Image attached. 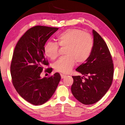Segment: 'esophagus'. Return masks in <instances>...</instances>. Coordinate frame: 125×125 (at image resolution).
I'll return each instance as SVG.
<instances>
[{"label":"esophagus","instance_id":"obj_1","mask_svg":"<svg viewBox=\"0 0 125 125\" xmlns=\"http://www.w3.org/2000/svg\"><path fill=\"white\" fill-rule=\"evenodd\" d=\"M61 78H62V79H63V78H65V77H66V75L62 74H61Z\"/></svg>","mask_w":125,"mask_h":125}]
</instances>
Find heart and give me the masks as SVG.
Wrapping results in <instances>:
<instances>
[{"label":"heart","instance_id":"heart-1","mask_svg":"<svg viewBox=\"0 0 125 125\" xmlns=\"http://www.w3.org/2000/svg\"><path fill=\"white\" fill-rule=\"evenodd\" d=\"M57 43L65 47V57L60 58L54 63L56 71L68 73L74 67L75 61L81 64L89 58L93 48V41L90 34L78 29H69L56 36ZM57 44V45H58ZM57 43L49 42L44 46L45 56L55 59L58 56L59 47Z\"/></svg>","mask_w":125,"mask_h":125}]
</instances>
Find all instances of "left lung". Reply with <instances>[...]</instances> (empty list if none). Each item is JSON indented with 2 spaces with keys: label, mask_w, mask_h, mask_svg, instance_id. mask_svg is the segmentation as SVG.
Here are the masks:
<instances>
[{
  "label": "left lung",
  "mask_w": 125,
  "mask_h": 125,
  "mask_svg": "<svg viewBox=\"0 0 125 125\" xmlns=\"http://www.w3.org/2000/svg\"><path fill=\"white\" fill-rule=\"evenodd\" d=\"M93 35L91 54L86 62L75 70L83 77H88L72 76L73 83L71 92L78 101L86 105L93 104L101 99L111 86L114 76L113 61L106 43L94 30Z\"/></svg>",
  "instance_id": "obj_1"
}]
</instances>
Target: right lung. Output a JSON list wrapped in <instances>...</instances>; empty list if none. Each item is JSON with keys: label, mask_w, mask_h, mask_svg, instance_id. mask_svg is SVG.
<instances>
[{"label": "right lung", "mask_w": 125, "mask_h": 125, "mask_svg": "<svg viewBox=\"0 0 125 125\" xmlns=\"http://www.w3.org/2000/svg\"><path fill=\"white\" fill-rule=\"evenodd\" d=\"M58 29L43 26L30 28L19 39L13 53L10 64L12 84L20 95L35 105L48 101L61 80L58 73L49 77L40 76L44 67L49 65L44 46ZM45 71L50 73L52 69Z\"/></svg>", "instance_id": "1"}]
</instances>
